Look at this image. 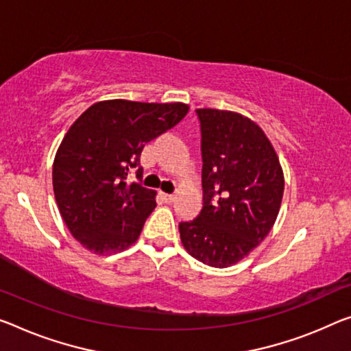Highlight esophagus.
Returning <instances> with one entry per match:
<instances>
[{
  "label": "esophagus",
  "mask_w": 351,
  "mask_h": 351,
  "mask_svg": "<svg viewBox=\"0 0 351 351\" xmlns=\"http://www.w3.org/2000/svg\"><path fill=\"white\" fill-rule=\"evenodd\" d=\"M161 197L165 199V202H174L176 201V194H166V193H161Z\"/></svg>",
  "instance_id": "esophagus-1"
}]
</instances>
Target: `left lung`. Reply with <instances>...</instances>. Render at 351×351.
I'll use <instances>...</instances> for the list:
<instances>
[{
  "label": "left lung",
  "instance_id": "1",
  "mask_svg": "<svg viewBox=\"0 0 351 351\" xmlns=\"http://www.w3.org/2000/svg\"><path fill=\"white\" fill-rule=\"evenodd\" d=\"M202 191L199 217L179 224L182 245L199 262L226 268L240 262L271 230L284 174L262 128L232 111L201 108Z\"/></svg>",
  "mask_w": 351,
  "mask_h": 351
}]
</instances>
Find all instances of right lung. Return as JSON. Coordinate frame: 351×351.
<instances>
[{
  "label": "right lung",
  "instance_id": "right-lung-1",
  "mask_svg": "<svg viewBox=\"0 0 351 351\" xmlns=\"http://www.w3.org/2000/svg\"><path fill=\"white\" fill-rule=\"evenodd\" d=\"M188 110L179 101L105 100L69 128L53 163V190L64 223L86 250L105 256L138 240L157 207L155 191L141 185V152ZM130 170L139 182H126Z\"/></svg>",
  "mask_w": 351,
  "mask_h": 351
}]
</instances>
